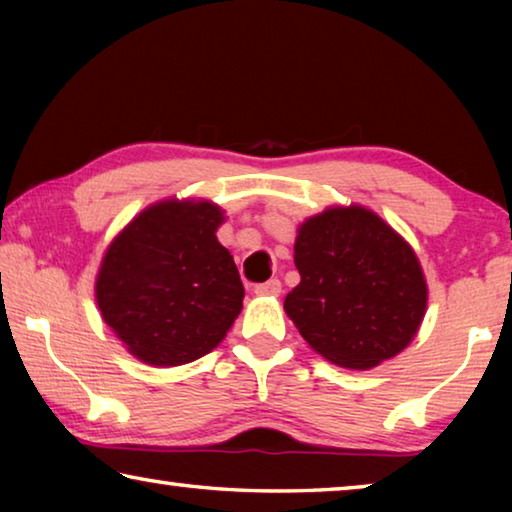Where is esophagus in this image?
I'll list each match as a JSON object with an SVG mask.
<instances>
[{
	"instance_id": "34e87169",
	"label": "esophagus",
	"mask_w": 512,
	"mask_h": 512,
	"mask_svg": "<svg viewBox=\"0 0 512 512\" xmlns=\"http://www.w3.org/2000/svg\"><path fill=\"white\" fill-rule=\"evenodd\" d=\"M255 293H257V296H280V293H282V282L280 280H268L264 284H257Z\"/></svg>"
}]
</instances>
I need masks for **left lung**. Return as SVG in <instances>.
Returning a JSON list of instances; mask_svg holds the SVG:
<instances>
[{"mask_svg":"<svg viewBox=\"0 0 512 512\" xmlns=\"http://www.w3.org/2000/svg\"><path fill=\"white\" fill-rule=\"evenodd\" d=\"M300 284L284 311L320 357L370 370L415 339L429 289L409 241L363 205H329L298 225Z\"/></svg>","mask_w":512,"mask_h":512,"instance_id":"1","label":"left lung"}]
</instances>
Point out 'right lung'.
<instances>
[{"label": "right lung", "instance_id": "add662e5", "mask_svg": "<svg viewBox=\"0 0 512 512\" xmlns=\"http://www.w3.org/2000/svg\"><path fill=\"white\" fill-rule=\"evenodd\" d=\"M205 198H164L133 216L103 253L94 300L137 361L171 368L205 357L244 307V284Z\"/></svg>", "mask_w": 512, "mask_h": 512}]
</instances>
